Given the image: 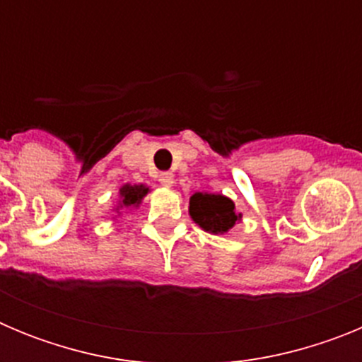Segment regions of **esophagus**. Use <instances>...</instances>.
<instances>
[{"label":"esophagus","instance_id":"1","mask_svg":"<svg viewBox=\"0 0 362 362\" xmlns=\"http://www.w3.org/2000/svg\"><path fill=\"white\" fill-rule=\"evenodd\" d=\"M159 183H161L163 187H172V185H174V174H172V172H161V174H159Z\"/></svg>","mask_w":362,"mask_h":362}]
</instances>
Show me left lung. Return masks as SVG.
<instances>
[{"label": "left lung", "mask_w": 362, "mask_h": 362, "mask_svg": "<svg viewBox=\"0 0 362 362\" xmlns=\"http://www.w3.org/2000/svg\"><path fill=\"white\" fill-rule=\"evenodd\" d=\"M192 221L209 233H225L241 221V214L235 212V204L223 194L196 192L190 197L188 206Z\"/></svg>", "instance_id": "obj_1"}]
</instances>
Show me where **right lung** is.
I'll return each instance as SVG.
<instances>
[{
    "label": "right lung",
    "instance_id": "obj_1",
    "mask_svg": "<svg viewBox=\"0 0 362 362\" xmlns=\"http://www.w3.org/2000/svg\"><path fill=\"white\" fill-rule=\"evenodd\" d=\"M150 192L148 187L145 185H123L119 188V204H117V209H137L139 204H141L143 197L146 196Z\"/></svg>",
    "mask_w": 362,
    "mask_h": 362
}]
</instances>
